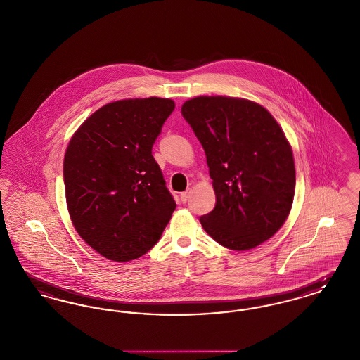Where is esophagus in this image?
<instances>
[{"label": "esophagus", "mask_w": 360, "mask_h": 360, "mask_svg": "<svg viewBox=\"0 0 360 360\" xmlns=\"http://www.w3.org/2000/svg\"><path fill=\"white\" fill-rule=\"evenodd\" d=\"M190 193H191V190L188 188L186 191H184V193H181V201L184 202V204H186L188 202V197H190Z\"/></svg>", "instance_id": "obj_1"}]
</instances>
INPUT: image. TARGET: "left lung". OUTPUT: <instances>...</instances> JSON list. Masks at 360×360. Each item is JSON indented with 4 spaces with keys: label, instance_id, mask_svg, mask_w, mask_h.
<instances>
[{
    "label": "left lung",
    "instance_id": "obj_1",
    "mask_svg": "<svg viewBox=\"0 0 360 360\" xmlns=\"http://www.w3.org/2000/svg\"><path fill=\"white\" fill-rule=\"evenodd\" d=\"M182 116L204 147L216 194L201 216L206 233L229 250L245 251L270 239L290 213L295 167L282 128L262 105L201 96Z\"/></svg>",
    "mask_w": 360,
    "mask_h": 360
}]
</instances>
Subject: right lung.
I'll list each match as a JSON object with an SVG mask.
<instances>
[{
	"label": "right lung",
	"mask_w": 360,
	"mask_h": 360,
	"mask_svg": "<svg viewBox=\"0 0 360 360\" xmlns=\"http://www.w3.org/2000/svg\"><path fill=\"white\" fill-rule=\"evenodd\" d=\"M174 108L158 97L106 103L70 140L63 162L70 217L109 260L144 255L172 219L176 204L153 146Z\"/></svg>",
	"instance_id": "add662e5"
}]
</instances>
